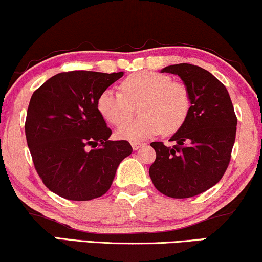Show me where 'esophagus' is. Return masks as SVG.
<instances>
[{
    "label": "esophagus",
    "mask_w": 262,
    "mask_h": 262,
    "mask_svg": "<svg viewBox=\"0 0 262 262\" xmlns=\"http://www.w3.org/2000/svg\"><path fill=\"white\" fill-rule=\"evenodd\" d=\"M131 145L134 150H137V149H139L143 145V143H141V142H131Z\"/></svg>",
    "instance_id": "34e87169"
}]
</instances>
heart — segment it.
<instances>
[{"mask_svg": "<svg viewBox=\"0 0 262 262\" xmlns=\"http://www.w3.org/2000/svg\"><path fill=\"white\" fill-rule=\"evenodd\" d=\"M120 88L121 91L106 89L97 100L98 111L108 123L122 124L117 130L120 138L143 141L161 131L172 135L189 117L191 94L183 81L158 72H139L125 78ZM141 101L144 118L128 121Z\"/></svg>", "mask_w": 262, "mask_h": 262, "instance_id": "b5f03b06", "label": "heart"}]
</instances>
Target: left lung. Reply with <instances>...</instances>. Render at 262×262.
<instances>
[{
  "label": "left lung",
  "mask_w": 262,
  "mask_h": 262,
  "mask_svg": "<svg viewBox=\"0 0 262 262\" xmlns=\"http://www.w3.org/2000/svg\"><path fill=\"white\" fill-rule=\"evenodd\" d=\"M161 72L178 74L191 94V110L172 136V147L150 145L156 152L149 168L152 184L173 199H188L215 185L230 164L237 117L226 88L212 73L190 63L172 64Z\"/></svg>",
  "instance_id": "left-lung-1"
}]
</instances>
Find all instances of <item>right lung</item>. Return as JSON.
<instances>
[{"label": "right lung", "instance_id": "obj_1", "mask_svg": "<svg viewBox=\"0 0 262 262\" xmlns=\"http://www.w3.org/2000/svg\"><path fill=\"white\" fill-rule=\"evenodd\" d=\"M123 72L70 71L33 93L25 135L44 185L61 198L89 201L110 190L119 164L132 152L127 141H110L112 130L97 108L100 95Z\"/></svg>", "mask_w": 262, "mask_h": 262}]
</instances>
